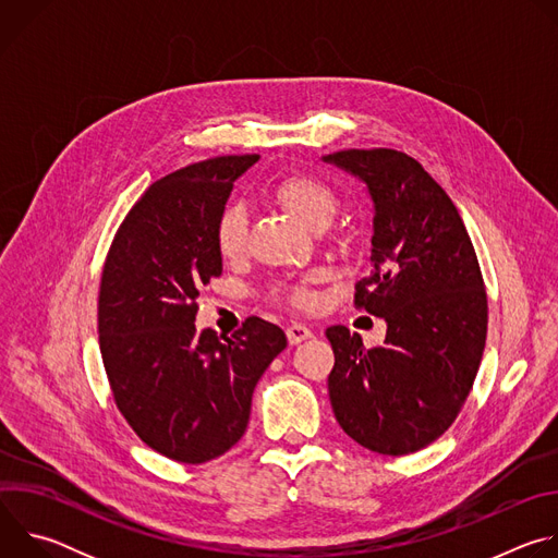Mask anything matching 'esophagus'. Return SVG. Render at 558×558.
Masks as SVG:
<instances>
[{"mask_svg": "<svg viewBox=\"0 0 558 558\" xmlns=\"http://www.w3.org/2000/svg\"><path fill=\"white\" fill-rule=\"evenodd\" d=\"M308 338H313V331H311L306 325L293 323V325L287 327V340H289L291 344H300V342H304V340H308Z\"/></svg>", "mask_w": 558, "mask_h": 558, "instance_id": "obj_1", "label": "esophagus"}]
</instances>
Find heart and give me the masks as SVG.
Instances as JSON below:
<instances>
[{"label":"heart","instance_id":"b5f03b06","mask_svg":"<svg viewBox=\"0 0 558 558\" xmlns=\"http://www.w3.org/2000/svg\"><path fill=\"white\" fill-rule=\"evenodd\" d=\"M271 196L282 209H287L293 218L311 229L327 227L338 211L336 190L327 181L304 172H291L280 177L271 187ZM245 209L241 205H227L216 220V247L222 258H238L245 254ZM271 298L293 308H313L317 304V293L311 289V278L274 284Z\"/></svg>","mask_w":558,"mask_h":558}]
</instances>
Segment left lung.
<instances>
[{"instance_id": "obj_1", "label": "left lung", "mask_w": 558, "mask_h": 558, "mask_svg": "<svg viewBox=\"0 0 558 558\" xmlns=\"http://www.w3.org/2000/svg\"><path fill=\"white\" fill-rule=\"evenodd\" d=\"M325 161L360 177L375 203L371 271L357 308L384 317L381 347L329 327V397L342 430L390 457L417 452L457 420L480 371L488 298L465 225L413 156L390 147L340 149Z\"/></svg>"}]
</instances>
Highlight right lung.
I'll list each match as a JSON object with an SVG mask.
<instances>
[{"label": "right lung", "instance_id": "obj_1", "mask_svg": "<svg viewBox=\"0 0 558 558\" xmlns=\"http://www.w3.org/2000/svg\"><path fill=\"white\" fill-rule=\"evenodd\" d=\"M258 154H227L154 181L119 225L99 287V349L112 400L138 439L179 463L225 454L287 347L247 317L231 338L196 331L198 291L222 274L216 220Z\"/></svg>", "mask_w": 558, "mask_h": 558}]
</instances>
